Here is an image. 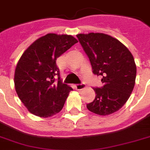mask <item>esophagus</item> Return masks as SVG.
<instances>
[{"label": "esophagus", "mask_w": 150, "mask_h": 150, "mask_svg": "<svg viewBox=\"0 0 150 150\" xmlns=\"http://www.w3.org/2000/svg\"><path fill=\"white\" fill-rule=\"evenodd\" d=\"M86 87V85L84 83H82V84H77L75 85V89H77V90H82Z\"/></svg>", "instance_id": "1"}]
</instances>
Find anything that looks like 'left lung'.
Listing matches in <instances>:
<instances>
[{
  "label": "left lung",
  "instance_id": "1",
  "mask_svg": "<svg viewBox=\"0 0 150 150\" xmlns=\"http://www.w3.org/2000/svg\"><path fill=\"white\" fill-rule=\"evenodd\" d=\"M89 57L93 72L102 77L101 88H93L96 97L86 105L94 114L105 116L123 107L132 93L136 64L132 54L118 40L100 33L76 35Z\"/></svg>",
  "mask_w": 150,
  "mask_h": 150
}]
</instances>
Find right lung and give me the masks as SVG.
Here are the masks:
<instances>
[{"label":"right lung","mask_w":150,"mask_h":150,"mask_svg":"<svg viewBox=\"0 0 150 150\" xmlns=\"http://www.w3.org/2000/svg\"><path fill=\"white\" fill-rule=\"evenodd\" d=\"M76 43L71 35L48 33L22 54L15 68L14 82L18 96L31 114L45 118L62 110L72 88L60 80L56 61Z\"/></svg>","instance_id":"obj_1"}]
</instances>
